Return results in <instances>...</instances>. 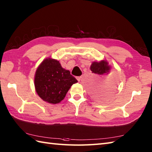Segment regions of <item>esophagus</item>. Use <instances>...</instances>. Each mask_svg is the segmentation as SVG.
Masks as SVG:
<instances>
[{"label": "esophagus", "mask_w": 152, "mask_h": 152, "mask_svg": "<svg viewBox=\"0 0 152 152\" xmlns=\"http://www.w3.org/2000/svg\"><path fill=\"white\" fill-rule=\"evenodd\" d=\"M81 78H82V77H81V76H78V77H76V79H77V80H78V82H80V80H81Z\"/></svg>", "instance_id": "obj_1"}]
</instances>
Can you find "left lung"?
I'll list each match as a JSON object with an SVG mask.
<instances>
[{
  "instance_id": "left-lung-1",
  "label": "left lung",
  "mask_w": 152,
  "mask_h": 152,
  "mask_svg": "<svg viewBox=\"0 0 152 152\" xmlns=\"http://www.w3.org/2000/svg\"><path fill=\"white\" fill-rule=\"evenodd\" d=\"M90 69L92 73L99 74V75H106L110 72V66L108 65V63L106 61L102 60L100 62H93ZM115 82L114 79L112 78L104 86H100L95 87L93 89V95L95 98L99 100H104L108 98L114 92L115 89Z\"/></svg>"
}]
</instances>
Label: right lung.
Wrapping results in <instances>:
<instances>
[{
	"instance_id": "right-lung-1",
	"label": "right lung",
	"mask_w": 152,
	"mask_h": 152,
	"mask_svg": "<svg viewBox=\"0 0 152 152\" xmlns=\"http://www.w3.org/2000/svg\"><path fill=\"white\" fill-rule=\"evenodd\" d=\"M78 82L69 70L64 69L59 61L48 58L35 73L34 86L38 96L50 104H57L65 97L74 83Z\"/></svg>"
}]
</instances>
